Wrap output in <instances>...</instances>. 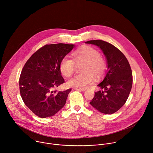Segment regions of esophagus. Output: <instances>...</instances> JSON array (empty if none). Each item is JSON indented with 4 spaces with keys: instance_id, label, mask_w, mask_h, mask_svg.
Listing matches in <instances>:
<instances>
[{
    "instance_id": "esophagus-1",
    "label": "esophagus",
    "mask_w": 153,
    "mask_h": 153,
    "mask_svg": "<svg viewBox=\"0 0 153 153\" xmlns=\"http://www.w3.org/2000/svg\"><path fill=\"white\" fill-rule=\"evenodd\" d=\"M74 89L75 90H79V91H84L86 90L85 88H76V87H74Z\"/></svg>"
}]
</instances>
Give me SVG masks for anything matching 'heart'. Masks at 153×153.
I'll return each mask as SVG.
<instances>
[{
	"label": "heart",
	"instance_id": "b5f03b06",
	"mask_svg": "<svg viewBox=\"0 0 153 153\" xmlns=\"http://www.w3.org/2000/svg\"><path fill=\"white\" fill-rule=\"evenodd\" d=\"M74 60L65 57L60 63V71L65 76H71L76 68V63H84L81 72L84 74L75 75L70 78L67 84L70 87L84 88L92 83L94 76H100L104 72L106 65L104 59L100 56V53L96 49L85 46L73 53Z\"/></svg>",
	"mask_w": 153,
	"mask_h": 153
}]
</instances>
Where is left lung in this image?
<instances>
[{"label":"left lung","instance_id":"left-lung-1","mask_svg":"<svg viewBox=\"0 0 153 153\" xmlns=\"http://www.w3.org/2000/svg\"><path fill=\"white\" fill-rule=\"evenodd\" d=\"M102 51L107 71L99 83L101 90L95 93L90 105L100 112L110 114L123 107L127 100L133 84L132 71L125 55L117 48L106 42L97 40L86 42Z\"/></svg>","mask_w":153,"mask_h":153}]
</instances>
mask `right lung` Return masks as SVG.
<instances>
[{
    "instance_id": "obj_1",
    "label": "right lung",
    "mask_w": 153,
    "mask_h": 153,
    "mask_svg": "<svg viewBox=\"0 0 153 153\" xmlns=\"http://www.w3.org/2000/svg\"><path fill=\"white\" fill-rule=\"evenodd\" d=\"M75 45H46L25 63L19 79L20 91L25 105L40 117H51L65 105L71 88L53 89L65 82L60 71L62 60Z\"/></svg>"
}]
</instances>
